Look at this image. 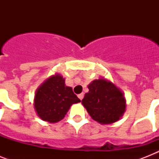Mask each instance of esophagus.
I'll return each instance as SVG.
<instances>
[{"mask_svg":"<svg viewBox=\"0 0 159 159\" xmlns=\"http://www.w3.org/2000/svg\"><path fill=\"white\" fill-rule=\"evenodd\" d=\"M83 97H84V94H83V93L78 95V98H79V99L81 100V101H82V100L83 99Z\"/></svg>","mask_w":159,"mask_h":159,"instance_id":"obj_1","label":"esophagus"}]
</instances>
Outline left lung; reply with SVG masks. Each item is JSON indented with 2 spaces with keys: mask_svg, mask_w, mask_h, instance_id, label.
Masks as SVG:
<instances>
[{
  "mask_svg": "<svg viewBox=\"0 0 159 159\" xmlns=\"http://www.w3.org/2000/svg\"><path fill=\"white\" fill-rule=\"evenodd\" d=\"M87 87L89 92L85 94L82 104L94 120L101 125H111L123 116L125 97L113 82L102 77L92 81Z\"/></svg>",
  "mask_w": 159,
  "mask_h": 159,
  "instance_id": "obj_1",
  "label": "left lung"
}]
</instances>
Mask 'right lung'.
Here are the masks:
<instances>
[{"instance_id":"obj_1","label":"right lung","mask_w":159,"mask_h":159,"mask_svg":"<svg viewBox=\"0 0 159 159\" xmlns=\"http://www.w3.org/2000/svg\"><path fill=\"white\" fill-rule=\"evenodd\" d=\"M72 88L65 84L59 73L47 78L36 90L34 107L39 118L49 123H57L64 118L72 104L80 102Z\"/></svg>"}]
</instances>
